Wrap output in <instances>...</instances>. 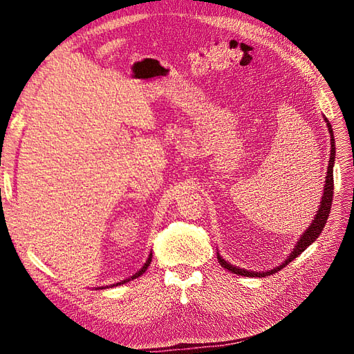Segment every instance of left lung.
<instances>
[{"label":"left lung","instance_id":"8db88e82","mask_svg":"<svg viewBox=\"0 0 354 354\" xmlns=\"http://www.w3.org/2000/svg\"><path fill=\"white\" fill-rule=\"evenodd\" d=\"M324 120L326 122L328 131L330 134V156L328 160V169H326V177H325V186H324V194H322V201H320L319 209L315 216V220H312V223L308 224V227L306 229V232L299 236V239L297 241L294 250L291 251V254L288 255V259L281 263L277 267H273V269L267 270V272H254V270H246V269H241V267L230 264L229 261H226L223 257L217 252V259L218 263L227 269L229 272L234 273V274H241V276H246V277H264L267 274H273L277 270H281L282 267H285L286 264L291 263L294 259L301 254L304 250H307L308 245H312L317 238L319 234L322 233L326 220L329 217V211H330V205H332V196H334V160H335V138H334V131H332V125L330 122L326 120L324 115Z\"/></svg>","mask_w":354,"mask_h":354}]
</instances>
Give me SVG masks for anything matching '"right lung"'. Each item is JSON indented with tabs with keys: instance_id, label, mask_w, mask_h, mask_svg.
<instances>
[{
	"instance_id": "add662e5",
	"label": "right lung",
	"mask_w": 354,
	"mask_h": 354,
	"mask_svg": "<svg viewBox=\"0 0 354 354\" xmlns=\"http://www.w3.org/2000/svg\"><path fill=\"white\" fill-rule=\"evenodd\" d=\"M151 261H152V252L149 254V257H147V260H146V263L143 264V267L140 270H137V273H134L131 277H128V279H124V281H121V282H116V283H112V285H109V286H99V288H95V289H106V288H113V286H118V285H124V283H127V282H130V281H133V279H136V277H138V276H142L146 270H147V267H149V264H151Z\"/></svg>"
}]
</instances>
